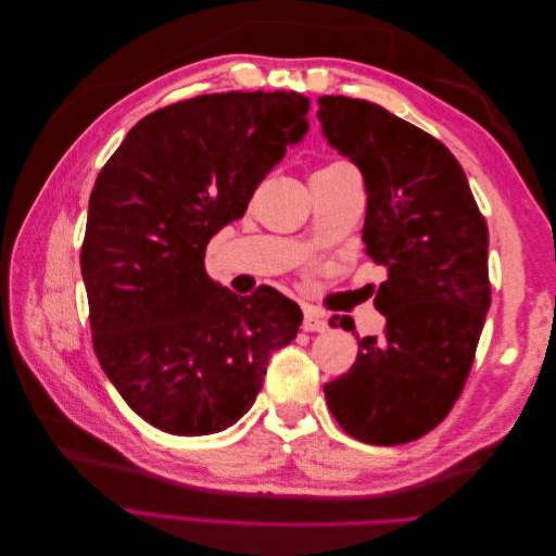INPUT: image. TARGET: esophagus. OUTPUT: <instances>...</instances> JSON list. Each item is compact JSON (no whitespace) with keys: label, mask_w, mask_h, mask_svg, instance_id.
Wrapping results in <instances>:
<instances>
[{"label":"esophagus","mask_w":556,"mask_h":556,"mask_svg":"<svg viewBox=\"0 0 556 556\" xmlns=\"http://www.w3.org/2000/svg\"><path fill=\"white\" fill-rule=\"evenodd\" d=\"M327 317L315 311V308H306L304 313V331H327Z\"/></svg>","instance_id":"esophagus-1"}]
</instances>
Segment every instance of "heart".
<instances>
[{
	"mask_svg": "<svg viewBox=\"0 0 556 556\" xmlns=\"http://www.w3.org/2000/svg\"><path fill=\"white\" fill-rule=\"evenodd\" d=\"M333 164H345V162H333ZM333 164H329V166H333Z\"/></svg>",
	"mask_w": 556,
	"mask_h": 556,
	"instance_id": "b5f03b06",
	"label": "heart"
}]
</instances>
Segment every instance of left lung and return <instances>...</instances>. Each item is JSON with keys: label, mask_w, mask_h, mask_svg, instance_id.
I'll list each match as a JSON object with an SVG mask.
<instances>
[{"label": "left lung", "mask_w": 556, "mask_h": 556, "mask_svg": "<svg viewBox=\"0 0 556 556\" xmlns=\"http://www.w3.org/2000/svg\"><path fill=\"white\" fill-rule=\"evenodd\" d=\"M333 148L366 182L364 250L387 266L376 308L380 339H359L350 371L325 384L336 422L352 439L401 445L439 427L457 403L492 304L486 223L450 150L366 99L319 97ZM355 329L352 317L331 327Z\"/></svg>", "instance_id": "8db88e82"}]
</instances>
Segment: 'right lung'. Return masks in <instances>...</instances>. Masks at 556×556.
<instances>
[{
    "instance_id": "right-lung-1",
    "label": "right lung",
    "mask_w": 556,
    "mask_h": 556,
    "mask_svg": "<svg viewBox=\"0 0 556 556\" xmlns=\"http://www.w3.org/2000/svg\"><path fill=\"white\" fill-rule=\"evenodd\" d=\"M299 92H220L157 109L99 172L80 271L92 348L127 406L166 433L243 417L301 308L262 285L237 296L204 271L217 229L308 129Z\"/></svg>"
}]
</instances>
